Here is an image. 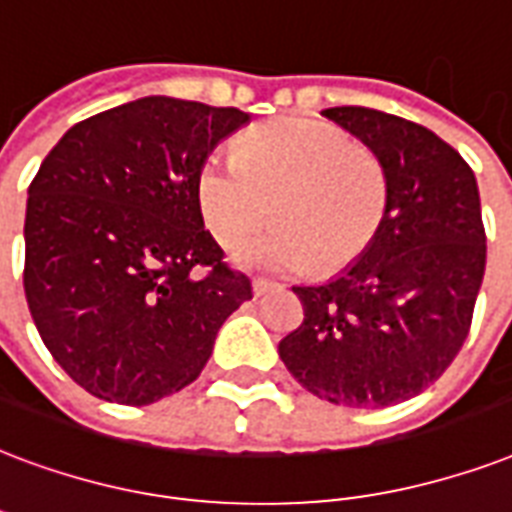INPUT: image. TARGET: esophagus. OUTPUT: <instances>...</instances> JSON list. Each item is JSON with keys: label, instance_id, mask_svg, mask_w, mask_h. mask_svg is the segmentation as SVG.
<instances>
[{"label": "esophagus", "instance_id": "obj_1", "mask_svg": "<svg viewBox=\"0 0 512 512\" xmlns=\"http://www.w3.org/2000/svg\"><path fill=\"white\" fill-rule=\"evenodd\" d=\"M276 284L268 282V279H252V292H255V298L265 295V292H271Z\"/></svg>", "mask_w": 512, "mask_h": 512}]
</instances>
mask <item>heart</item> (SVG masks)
Instances as JSON below:
<instances>
[{
    "instance_id": "obj_1",
    "label": "heart",
    "mask_w": 512,
    "mask_h": 512,
    "mask_svg": "<svg viewBox=\"0 0 512 512\" xmlns=\"http://www.w3.org/2000/svg\"><path fill=\"white\" fill-rule=\"evenodd\" d=\"M195 204L225 249L241 247L273 212L279 225L244 249V263L338 273L384 230L392 179L384 158L341 128L284 117L241 136L236 155L212 152L195 177Z\"/></svg>"
}]
</instances>
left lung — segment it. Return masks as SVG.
Returning <instances> with one entry per match:
<instances>
[{
  "mask_svg": "<svg viewBox=\"0 0 512 512\" xmlns=\"http://www.w3.org/2000/svg\"><path fill=\"white\" fill-rule=\"evenodd\" d=\"M322 115L384 158L392 206L341 276L292 287L303 322L279 357L327 403L386 408L435 384L467 341L486 271L481 195L467 161L429 128L368 107Z\"/></svg>",
  "mask_w": 512,
  "mask_h": 512,
  "instance_id": "8db88e82",
  "label": "left lung"
}]
</instances>
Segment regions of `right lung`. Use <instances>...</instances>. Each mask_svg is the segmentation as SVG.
<instances>
[{
  "label": "right lung",
  "instance_id": "right-lung-1",
  "mask_svg": "<svg viewBox=\"0 0 512 512\" xmlns=\"http://www.w3.org/2000/svg\"><path fill=\"white\" fill-rule=\"evenodd\" d=\"M244 123L236 107L144 96L69 128L31 179L26 303L93 397L150 405L185 389L252 298L195 204L201 163Z\"/></svg>",
  "mask_w": 512,
  "mask_h": 512
}]
</instances>
